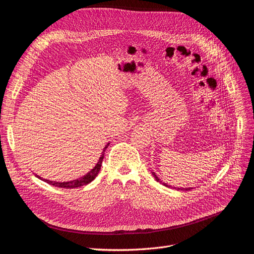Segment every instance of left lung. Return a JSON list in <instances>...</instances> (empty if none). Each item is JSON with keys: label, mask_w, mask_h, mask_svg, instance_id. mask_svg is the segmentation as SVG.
Here are the masks:
<instances>
[{"label": "left lung", "mask_w": 254, "mask_h": 254, "mask_svg": "<svg viewBox=\"0 0 254 254\" xmlns=\"http://www.w3.org/2000/svg\"><path fill=\"white\" fill-rule=\"evenodd\" d=\"M152 174H153V176L155 177V179H156L157 181H159V178H158V177H157V176H156L154 173H152ZM159 182H161V181H159ZM164 185H165V186H167L166 184H164ZM177 189H178V188H177ZM178 190H179V189H178ZM181 190H190V188H189V189H181Z\"/></svg>", "instance_id": "8db88e82"}]
</instances>
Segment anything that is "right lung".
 Wrapping results in <instances>:
<instances>
[{"label":"right lung","instance_id":"1","mask_svg":"<svg viewBox=\"0 0 254 254\" xmlns=\"http://www.w3.org/2000/svg\"><path fill=\"white\" fill-rule=\"evenodd\" d=\"M107 146L104 148L103 152H102V155H101V157L99 158V161L98 164L96 165V167L92 170L89 171L88 173L86 175H84L83 177L81 178H78L76 180H72V181H67V182H56V181H50V180H47V179H44V178H40L39 176H37L38 178H40L42 180L46 181L47 184L49 185H52L54 187H58V188H64V189H75V188H79V187H83L87 184H89V182H92L98 175L99 171L101 169V166H102V161H103V158H104V152L106 150Z\"/></svg>","mask_w":254,"mask_h":254}]
</instances>
